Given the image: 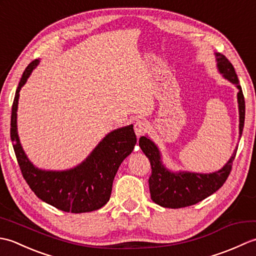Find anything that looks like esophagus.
<instances>
[{
	"label": "esophagus",
	"mask_w": 256,
	"mask_h": 256,
	"mask_svg": "<svg viewBox=\"0 0 256 256\" xmlns=\"http://www.w3.org/2000/svg\"><path fill=\"white\" fill-rule=\"evenodd\" d=\"M146 130H148V123L143 121V120H138V121L134 123V131L138 136H140V135L144 134Z\"/></svg>",
	"instance_id": "34e87169"
}]
</instances>
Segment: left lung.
<instances>
[{
    "mask_svg": "<svg viewBox=\"0 0 256 256\" xmlns=\"http://www.w3.org/2000/svg\"><path fill=\"white\" fill-rule=\"evenodd\" d=\"M218 60V68L224 77L234 84L238 89V112H240V135L242 134L246 118V101L242 88L238 82L236 70L228 58L222 54H216ZM140 148L150 160L152 174L148 179L150 198L155 204L165 208L178 209L192 206L209 197L220 189L229 177L233 160L236 158V150L231 156L230 160L219 172L212 174L178 172H168L162 165L160 150L156 145L148 138H140Z\"/></svg>",
    "mask_w": 256,
    "mask_h": 256,
    "instance_id": "8db88e82",
    "label": "left lung"
}]
</instances>
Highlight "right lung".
I'll list each match as a JSON object with an SVG mask.
<instances>
[{
  "label": "right lung",
  "mask_w": 256,
  "mask_h": 256,
  "mask_svg": "<svg viewBox=\"0 0 256 256\" xmlns=\"http://www.w3.org/2000/svg\"><path fill=\"white\" fill-rule=\"evenodd\" d=\"M38 64L26 67L16 89L10 116V140L24 179L38 198L55 208L81 214L100 209L110 199L112 184L121 162L136 144L133 125L108 134L82 164L66 172H45L32 166L20 144L16 130V111L20 90Z\"/></svg>",
  "instance_id": "right-lung-1"
}]
</instances>
